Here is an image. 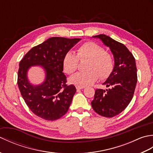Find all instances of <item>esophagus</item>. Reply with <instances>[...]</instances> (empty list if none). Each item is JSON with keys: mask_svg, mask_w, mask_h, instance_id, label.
Here are the masks:
<instances>
[{"mask_svg": "<svg viewBox=\"0 0 153 153\" xmlns=\"http://www.w3.org/2000/svg\"><path fill=\"white\" fill-rule=\"evenodd\" d=\"M76 87L77 89H82L85 88V87H82V86H79V85H76Z\"/></svg>", "mask_w": 153, "mask_h": 153, "instance_id": "esophagus-1", "label": "esophagus"}]
</instances>
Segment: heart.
<instances>
[{
  "instance_id": "b5f03b06",
  "label": "heart",
  "mask_w": 153,
  "mask_h": 153,
  "mask_svg": "<svg viewBox=\"0 0 153 153\" xmlns=\"http://www.w3.org/2000/svg\"><path fill=\"white\" fill-rule=\"evenodd\" d=\"M79 60H87L86 71L79 72L70 77V82L76 85L85 87L100 79L108 77L114 68L112 55L103 47L93 42H85L77 48V55L68 52L64 57L63 69L68 75L73 74L78 68Z\"/></svg>"
}]
</instances>
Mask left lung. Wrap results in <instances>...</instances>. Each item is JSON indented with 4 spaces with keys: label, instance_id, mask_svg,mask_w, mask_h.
I'll return each instance as SVG.
<instances>
[{
    "label": "left lung",
    "instance_id": "obj_1",
    "mask_svg": "<svg viewBox=\"0 0 153 153\" xmlns=\"http://www.w3.org/2000/svg\"><path fill=\"white\" fill-rule=\"evenodd\" d=\"M99 38L109 47L114 58L112 73L103 83L111 88L106 91L97 89L91 102L98 114L112 118L121 113L131 102L137 82V67L132 53L124 45L106 35L93 36Z\"/></svg>",
    "mask_w": 153,
    "mask_h": 153
}]
</instances>
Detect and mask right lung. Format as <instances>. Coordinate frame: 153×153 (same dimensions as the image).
<instances>
[{
	"instance_id": "1",
	"label": "right lung",
	"mask_w": 153,
	"mask_h": 153,
	"mask_svg": "<svg viewBox=\"0 0 153 153\" xmlns=\"http://www.w3.org/2000/svg\"><path fill=\"white\" fill-rule=\"evenodd\" d=\"M80 39L53 37L29 51L19 62L18 85L25 102L35 115L48 121L60 118L66 114L76 92L68 85L63 71V59ZM43 66L46 79L39 86L28 82L27 71L32 65Z\"/></svg>"
}]
</instances>
